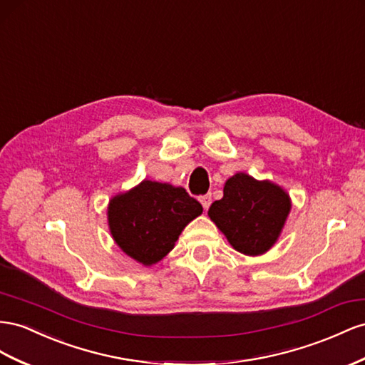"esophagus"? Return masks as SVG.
I'll return each mask as SVG.
<instances>
[{"mask_svg": "<svg viewBox=\"0 0 365 365\" xmlns=\"http://www.w3.org/2000/svg\"><path fill=\"white\" fill-rule=\"evenodd\" d=\"M200 201H201V204H202L204 209L207 210V209H209V207H210V204H212V195H210V193H207V195L201 196Z\"/></svg>", "mask_w": 365, "mask_h": 365, "instance_id": "1", "label": "esophagus"}]
</instances>
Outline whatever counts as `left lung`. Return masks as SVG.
Masks as SVG:
<instances>
[{"instance_id": "left-lung-1", "label": "left lung", "mask_w": 365, "mask_h": 365, "mask_svg": "<svg viewBox=\"0 0 365 365\" xmlns=\"http://www.w3.org/2000/svg\"><path fill=\"white\" fill-rule=\"evenodd\" d=\"M290 210L292 200L281 185L240 172L225 181L224 196L210 205L209 216L236 252L259 256L278 241Z\"/></svg>"}]
</instances>
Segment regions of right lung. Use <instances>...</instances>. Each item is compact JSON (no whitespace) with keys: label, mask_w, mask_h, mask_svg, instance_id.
<instances>
[{"label":"right lung","mask_w":365,"mask_h":365,"mask_svg":"<svg viewBox=\"0 0 365 365\" xmlns=\"http://www.w3.org/2000/svg\"><path fill=\"white\" fill-rule=\"evenodd\" d=\"M201 213L202 205L182 187L144 180L112 196L107 222L118 247L150 267L175 247L185 225Z\"/></svg>","instance_id":"right-lung-1"}]
</instances>
